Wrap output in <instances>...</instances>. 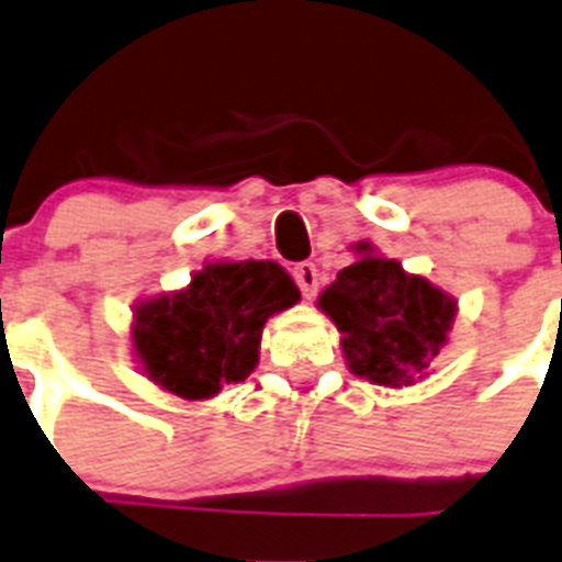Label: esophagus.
Listing matches in <instances>:
<instances>
[{
	"mask_svg": "<svg viewBox=\"0 0 562 562\" xmlns=\"http://www.w3.org/2000/svg\"><path fill=\"white\" fill-rule=\"evenodd\" d=\"M294 280L296 285H300V291H303L305 300H312V296L317 294L321 273H317V266H312V262H300V266L294 268Z\"/></svg>",
	"mask_w": 562,
	"mask_h": 562,
	"instance_id": "1",
	"label": "esophagus"
}]
</instances>
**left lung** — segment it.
<instances>
[{"instance_id": "8db88e82", "label": "left lung", "mask_w": 562, "mask_h": 562, "mask_svg": "<svg viewBox=\"0 0 562 562\" xmlns=\"http://www.w3.org/2000/svg\"><path fill=\"white\" fill-rule=\"evenodd\" d=\"M352 266L317 296L340 331L346 367L378 386H409L430 375L447 346L459 303L422 273H407L372 241L355 245Z\"/></svg>"}]
</instances>
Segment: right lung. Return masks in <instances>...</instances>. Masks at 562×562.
I'll return each instance as SVG.
<instances>
[{"label":"right lung","mask_w":562,"mask_h":562,"mask_svg":"<svg viewBox=\"0 0 562 562\" xmlns=\"http://www.w3.org/2000/svg\"><path fill=\"white\" fill-rule=\"evenodd\" d=\"M296 303L300 289L271 259L204 262L187 289L135 305L132 355L158 390L207 401L257 369L268 317Z\"/></svg>","instance_id":"obj_1"}]
</instances>
